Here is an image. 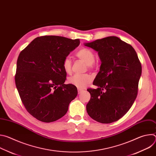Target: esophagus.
<instances>
[{"label": "esophagus", "instance_id": "esophagus-1", "mask_svg": "<svg viewBox=\"0 0 156 156\" xmlns=\"http://www.w3.org/2000/svg\"><path fill=\"white\" fill-rule=\"evenodd\" d=\"M84 90H82V89H78V94H81L82 92H83Z\"/></svg>", "mask_w": 156, "mask_h": 156}]
</instances>
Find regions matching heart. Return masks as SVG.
<instances>
[{
  "label": "heart",
  "mask_w": 156,
  "mask_h": 156,
  "mask_svg": "<svg viewBox=\"0 0 156 156\" xmlns=\"http://www.w3.org/2000/svg\"><path fill=\"white\" fill-rule=\"evenodd\" d=\"M77 57L84 61L90 68H92L95 61V55L90 49L83 48L76 53ZM63 69L66 73L72 71V62L69 57H66L62 63ZM92 76L88 74H75L69 78V83L78 88H84L92 81Z\"/></svg>",
  "instance_id": "heart-1"
}]
</instances>
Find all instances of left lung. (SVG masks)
<instances>
[{"mask_svg": "<svg viewBox=\"0 0 156 156\" xmlns=\"http://www.w3.org/2000/svg\"><path fill=\"white\" fill-rule=\"evenodd\" d=\"M84 45L97 51L101 62L86 105L88 115L102 123L119 120L129 110L138 94L141 65L133 48L116 36H108Z\"/></svg>", "mask_w": 156, "mask_h": 156, "instance_id": "left-lung-1", "label": "left lung"}]
</instances>
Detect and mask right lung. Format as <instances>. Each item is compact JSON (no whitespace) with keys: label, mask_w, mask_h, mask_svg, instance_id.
<instances>
[{"label":"right lung","mask_w":156,"mask_h":156,"mask_svg":"<svg viewBox=\"0 0 156 156\" xmlns=\"http://www.w3.org/2000/svg\"><path fill=\"white\" fill-rule=\"evenodd\" d=\"M79 39L58 36L35 38L18 58L15 84L28 112L43 122L58 120L78 94L76 86L64 84L63 61L80 45Z\"/></svg>","instance_id":"add662e5"}]
</instances>
